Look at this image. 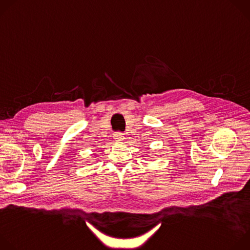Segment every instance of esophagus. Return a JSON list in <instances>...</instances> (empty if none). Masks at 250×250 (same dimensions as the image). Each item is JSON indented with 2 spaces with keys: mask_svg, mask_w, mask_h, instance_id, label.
Listing matches in <instances>:
<instances>
[{
  "mask_svg": "<svg viewBox=\"0 0 250 250\" xmlns=\"http://www.w3.org/2000/svg\"><path fill=\"white\" fill-rule=\"evenodd\" d=\"M113 137H114L116 140H123L124 137H125V134H124L123 132L118 131V132H115V133L113 134Z\"/></svg>",
  "mask_w": 250,
  "mask_h": 250,
  "instance_id": "1",
  "label": "esophagus"
}]
</instances>
